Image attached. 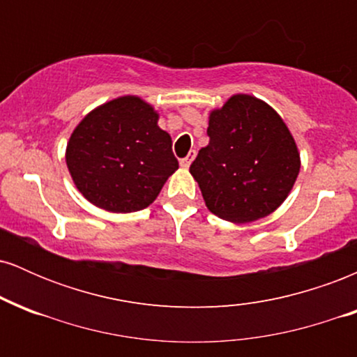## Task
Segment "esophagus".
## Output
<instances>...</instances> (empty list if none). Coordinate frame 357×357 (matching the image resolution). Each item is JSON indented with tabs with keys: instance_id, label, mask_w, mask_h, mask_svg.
Instances as JSON below:
<instances>
[{
	"instance_id": "34e87169",
	"label": "esophagus",
	"mask_w": 357,
	"mask_h": 357,
	"mask_svg": "<svg viewBox=\"0 0 357 357\" xmlns=\"http://www.w3.org/2000/svg\"><path fill=\"white\" fill-rule=\"evenodd\" d=\"M195 155H196L195 151H191V153L188 154L186 158L181 159V162H179V165H181V167H184V169H188V167L191 166V162H192V159H195Z\"/></svg>"
}]
</instances>
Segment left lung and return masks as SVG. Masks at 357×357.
<instances>
[{
	"label": "left lung",
	"mask_w": 357,
	"mask_h": 357,
	"mask_svg": "<svg viewBox=\"0 0 357 357\" xmlns=\"http://www.w3.org/2000/svg\"><path fill=\"white\" fill-rule=\"evenodd\" d=\"M210 144L190 173L208 210L231 223L265 218L285 202L301 171V154L282 117L247 93L211 110Z\"/></svg>",
	"instance_id": "8db88e82"
}]
</instances>
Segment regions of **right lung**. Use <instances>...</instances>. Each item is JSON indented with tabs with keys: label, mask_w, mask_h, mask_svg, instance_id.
I'll use <instances>...</instances> for the list:
<instances>
[{
	"label": "right lung",
	"mask_w": 357,
	"mask_h": 357,
	"mask_svg": "<svg viewBox=\"0 0 357 357\" xmlns=\"http://www.w3.org/2000/svg\"><path fill=\"white\" fill-rule=\"evenodd\" d=\"M141 97L124 96L89 112L73 129L65 159L85 199L112 213L144 210L178 169L171 136Z\"/></svg>",
	"instance_id": "add662e5"
}]
</instances>
